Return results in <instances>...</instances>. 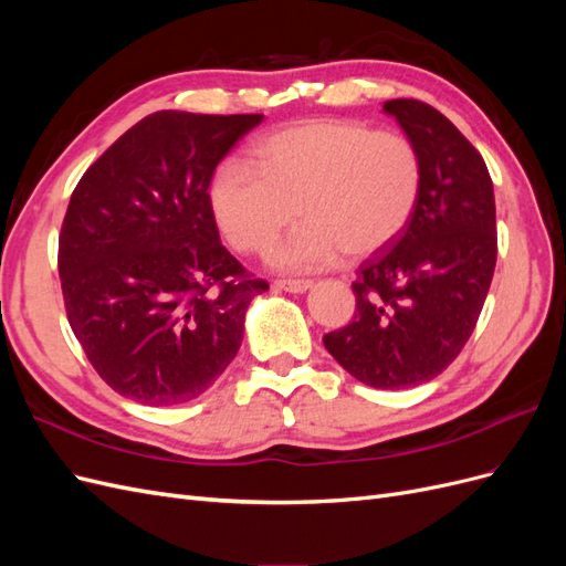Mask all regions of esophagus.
I'll list each match as a JSON object with an SVG mask.
<instances>
[{
  "mask_svg": "<svg viewBox=\"0 0 566 566\" xmlns=\"http://www.w3.org/2000/svg\"><path fill=\"white\" fill-rule=\"evenodd\" d=\"M273 287L285 290V293L302 295V293H306V290L312 287V281H276V283H273Z\"/></svg>",
  "mask_w": 566,
  "mask_h": 566,
  "instance_id": "1",
  "label": "esophagus"
}]
</instances>
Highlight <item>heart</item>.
<instances>
[{
  "instance_id": "obj_1",
  "label": "heart",
  "mask_w": 566,
  "mask_h": 566,
  "mask_svg": "<svg viewBox=\"0 0 566 566\" xmlns=\"http://www.w3.org/2000/svg\"><path fill=\"white\" fill-rule=\"evenodd\" d=\"M416 146L354 119H312L256 142L250 165L224 160L210 179V208L227 241L266 252L300 217L304 227L273 254L285 271L366 256L397 238L420 193Z\"/></svg>"
}]
</instances>
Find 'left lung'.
Returning <instances> with one entry per match:
<instances>
[{"mask_svg": "<svg viewBox=\"0 0 566 566\" xmlns=\"http://www.w3.org/2000/svg\"><path fill=\"white\" fill-rule=\"evenodd\" d=\"M420 158V193L389 250L358 266L356 314L323 335L335 361L375 389L432 378L465 347L495 269V200L484 158L447 115L416 98L385 101Z\"/></svg>", "mask_w": 566, "mask_h": 566, "instance_id": "obj_1", "label": "left lung"}]
</instances>
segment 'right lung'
Segmentation results:
<instances>
[{"mask_svg":"<svg viewBox=\"0 0 566 566\" xmlns=\"http://www.w3.org/2000/svg\"><path fill=\"white\" fill-rule=\"evenodd\" d=\"M264 115L158 111L127 129L71 196L59 273L71 328L117 394L186 403L241 349L269 285L221 245L210 179Z\"/></svg>","mask_w":566,"mask_h":566,"instance_id":"right-lung-1","label":"right lung"}]
</instances>
